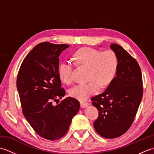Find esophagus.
Returning a JSON list of instances; mask_svg holds the SVG:
<instances>
[{"label": "esophagus", "mask_w": 154, "mask_h": 154, "mask_svg": "<svg viewBox=\"0 0 154 154\" xmlns=\"http://www.w3.org/2000/svg\"><path fill=\"white\" fill-rule=\"evenodd\" d=\"M89 105V103L87 102H81V108H85Z\"/></svg>", "instance_id": "1"}]
</instances>
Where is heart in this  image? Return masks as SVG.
<instances>
[{
    "label": "heart",
    "instance_id": "obj_1",
    "mask_svg": "<svg viewBox=\"0 0 154 154\" xmlns=\"http://www.w3.org/2000/svg\"><path fill=\"white\" fill-rule=\"evenodd\" d=\"M74 60L77 64L89 67L88 79L90 82L81 83L72 87L69 94L79 100H85L88 97L99 92L100 88L104 87L113 81L119 67V57L113 50L100 51L91 48H83L73 54ZM73 63L64 60L58 68L60 80L65 84L72 81Z\"/></svg>",
    "mask_w": 154,
    "mask_h": 154
}]
</instances>
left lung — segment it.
<instances>
[{
	"label": "left lung",
	"mask_w": 154,
	"mask_h": 154,
	"mask_svg": "<svg viewBox=\"0 0 154 154\" xmlns=\"http://www.w3.org/2000/svg\"><path fill=\"white\" fill-rule=\"evenodd\" d=\"M110 47L119 57L116 77L104 92L91 100L99 111L94 129L103 138L112 139L124 134L132 124L142 99L143 82L135 59L119 45Z\"/></svg>",
	"instance_id": "8db88e82"
}]
</instances>
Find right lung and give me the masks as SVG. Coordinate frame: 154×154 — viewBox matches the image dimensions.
<instances>
[{
  "label": "right lung",
  "instance_id": "1",
  "mask_svg": "<svg viewBox=\"0 0 154 154\" xmlns=\"http://www.w3.org/2000/svg\"><path fill=\"white\" fill-rule=\"evenodd\" d=\"M69 46L48 42L35 45L23 60L16 80L26 119L39 136L53 141L66 134L80 108L72 97L52 104L65 94L58 75L59 56Z\"/></svg>",
  "mask_w": 154,
  "mask_h": 154
}]
</instances>
